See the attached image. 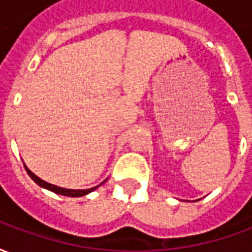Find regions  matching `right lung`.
Listing matches in <instances>:
<instances>
[{
    "label": "right lung",
    "mask_w": 252,
    "mask_h": 252,
    "mask_svg": "<svg viewBox=\"0 0 252 252\" xmlns=\"http://www.w3.org/2000/svg\"><path fill=\"white\" fill-rule=\"evenodd\" d=\"M25 170H27V173H28V175H30L32 180L35 181L36 184L39 186H41V188H44V189H48L51 190V191H54V193H57V194H62V195H68V197H82V195H86L88 193H90V191H93L94 189H97V186H94V188H92V189H85V190H74V189H64V188H59V186H55V185H51V184H48V182H46V181L40 180L37 175H35L31 170H28L27 167H25Z\"/></svg>",
    "instance_id": "obj_1"
}]
</instances>
